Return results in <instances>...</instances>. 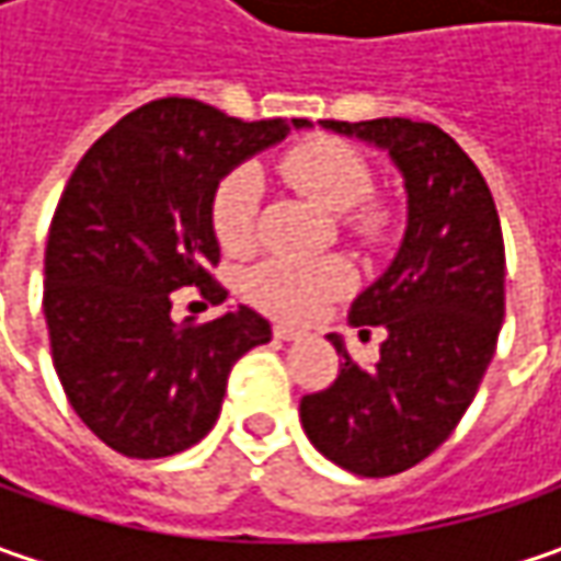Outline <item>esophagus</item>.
<instances>
[{"label": "esophagus", "instance_id": "obj_1", "mask_svg": "<svg viewBox=\"0 0 561 561\" xmlns=\"http://www.w3.org/2000/svg\"><path fill=\"white\" fill-rule=\"evenodd\" d=\"M274 336H277V340H299L302 331H299V328H290V324H274Z\"/></svg>", "mask_w": 561, "mask_h": 561}]
</instances>
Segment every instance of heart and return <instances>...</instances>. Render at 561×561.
Returning <instances> with one entry per match:
<instances>
[{"label": "heart", "instance_id": "heart-1", "mask_svg": "<svg viewBox=\"0 0 561 561\" xmlns=\"http://www.w3.org/2000/svg\"><path fill=\"white\" fill-rule=\"evenodd\" d=\"M280 174L290 181L299 193L312 196L331 211H350L368 199L375 178L365 156L350 142L334 137H312L296 142L290 152L280 159ZM259 196L262 186L255 171L240 168L227 174L215 203H211V221L215 233L227 252H247L255 240V215H259ZM350 225L358 233L375 237L380 230V215L375 208L356 211ZM353 287V271L343 259H268L247 277V296L252 306L277 318H309L328 299Z\"/></svg>", "mask_w": 561, "mask_h": 561}]
</instances>
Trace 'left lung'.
Returning a JSON list of instances; mask_svg holds the SVG:
<instances>
[{"label": "left lung", "mask_w": 561, "mask_h": 561, "mask_svg": "<svg viewBox=\"0 0 561 561\" xmlns=\"http://www.w3.org/2000/svg\"><path fill=\"white\" fill-rule=\"evenodd\" d=\"M371 142L405 184V233L393 262L353 302L356 328H383L375 368L340 334L336 380L299 402L302 431L340 468L390 478L440 446L481 387L506 314L503 227L478 164L437 124L409 118L321 121Z\"/></svg>", "instance_id": "obj_1"}]
</instances>
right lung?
I'll use <instances>...</instances> for the list:
<instances>
[{"instance_id": "add662e5", "label": "right lung", "mask_w": 561, "mask_h": 561, "mask_svg": "<svg viewBox=\"0 0 561 561\" xmlns=\"http://www.w3.org/2000/svg\"><path fill=\"white\" fill-rule=\"evenodd\" d=\"M302 127L312 121L227 118L168 96L124 115L75 168L49 227L43 312L65 397L121 456L164 459L203 440L233 362L271 340L247 306L174 321L171 293L225 302L208 274L221 259L218 184Z\"/></svg>"}]
</instances>
